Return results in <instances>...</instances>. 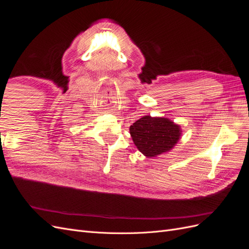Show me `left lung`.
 Returning a JSON list of instances; mask_svg holds the SVG:
<instances>
[{
  "label": "left lung",
  "mask_w": 249,
  "mask_h": 249,
  "mask_svg": "<svg viewBox=\"0 0 249 249\" xmlns=\"http://www.w3.org/2000/svg\"><path fill=\"white\" fill-rule=\"evenodd\" d=\"M134 144L147 158L168 153L178 142L182 129L167 117L142 116L130 126Z\"/></svg>",
  "instance_id": "left-lung-1"
}]
</instances>
